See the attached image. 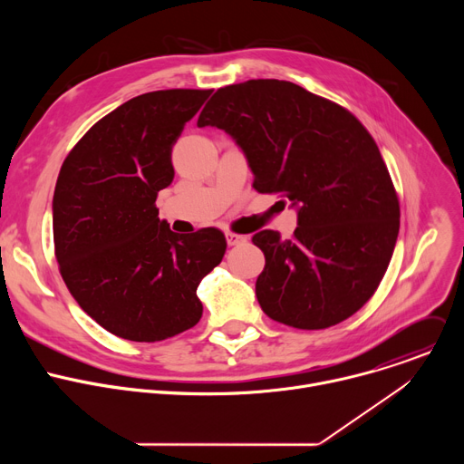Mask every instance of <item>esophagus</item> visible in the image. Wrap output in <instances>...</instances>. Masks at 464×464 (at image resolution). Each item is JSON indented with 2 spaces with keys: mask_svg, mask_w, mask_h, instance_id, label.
I'll return each instance as SVG.
<instances>
[{
  "mask_svg": "<svg viewBox=\"0 0 464 464\" xmlns=\"http://www.w3.org/2000/svg\"><path fill=\"white\" fill-rule=\"evenodd\" d=\"M226 240H227L229 246H242V244L247 242V237L246 235H238V233H227Z\"/></svg>",
  "mask_w": 464,
  "mask_h": 464,
  "instance_id": "34e87169",
  "label": "esophagus"
}]
</instances>
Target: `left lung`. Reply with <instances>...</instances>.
Instances as JSON below:
<instances>
[{
    "label": "left lung",
    "mask_w": 464,
    "mask_h": 464,
    "mask_svg": "<svg viewBox=\"0 0 464 464\" xmlns=\"http://www.w3.org/2000/svg\"><path fill=\"white\" fill-rule=\"evenodd\" d=\"M198 126L242 149L258 192L297 208L290 240L264 229L255 294L274 321L319 330L358 312L376 292L401 227L399 196L365 126L343 106L276 79L217 90Z\"/></svg>",
    "instance_id": "8db88e82"
}]
</instances>
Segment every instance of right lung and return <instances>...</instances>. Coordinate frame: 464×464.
Instances as JSON below:
<instances>
[{"label": "right lung", "instance_id": "1", "mask_svg": "<svg viewBox=\"0 0 464 464\" xmlns=\"http://www.w3.org/2000/svg\"><path fill=\"white\" fill-rule=\"evenodd\" d=\"M213 90H161L97 121L63 160L53 196L60 276L108 333L161 342L192 328L200 281L222 262L220 229L190 235L160 220L158 192L174 179L172 147Z\"/></svg>", "mask_w": 464, "mask_h": 464}]
</instances>
